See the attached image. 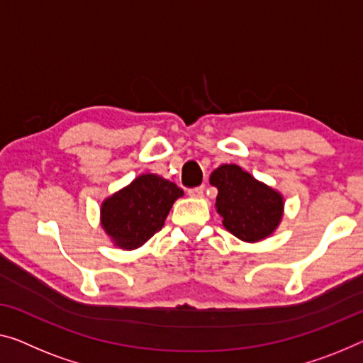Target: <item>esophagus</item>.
<instances>
[{
    "mask_svg": "<svg viewBox=\"0 0 363 363\" xmlns=\"http://www.w3.org/2000/svg\"><path fill=\"white\" fill-rule=\"evenodd\" d=\"M187 194L191 197H202L203 196V186H199V187H192V189H189L187 191Z\"/></svg>",
    "mask_w": 363,
    "mask_h": 363,
    "instance_id": "34e87169",
    "label": "esophagus"
}]
</instances>
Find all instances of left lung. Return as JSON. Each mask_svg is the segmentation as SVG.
I'll list each match as a JSON object with an SVG mask.
<instances>
[{
    "label": "left lung",
    "mask_w": 363,
    "mask_h": 363,
    "mask_svg": "<svg viewBox=\"0 0 363 363\" xmlns=\"http://www.w3.org/2000/svg\"><path fill=\"white\" fill-rule=\"evenodd\" d=\"M210 184L218 189L216 212L231 235L254 242L267 238L279 226L284 212L282 196L240 166L216 167L210 174Z\"/></svg>",
    "instance_id": "left-lung-1"
}]
</instances>
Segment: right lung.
<instances>
[{
  "instance_id": "right-lung-1",
  "label": "right lung",
  "mask_w": 363,
  "mask_h": 363,
  "mask_svg": "<svg viewBox=\"0 0 363 363\" xmlns=\"http://www.w3.org/2000/svg\"><path fill=\"white\" fill-rule=\"evenodd\" d=\"M182 189L156 174H143L102 203L101 223L122 250H137L163 228Z\"/></svg>"
}]
</instances>
